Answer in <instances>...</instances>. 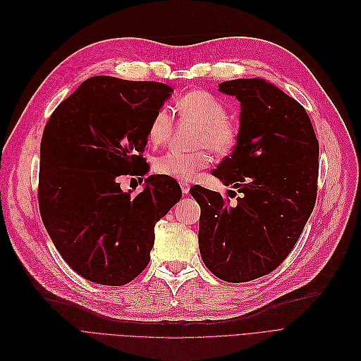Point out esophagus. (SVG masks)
Instances as JSON below:
<instances>
[{
  "label": "esophagus",
  "mask_w": 361,
  "mask_h": 361,
  "mask_svg": "<svg viewBox=\"0 0 361 361\" xmlns=\"http://www.w3.org/2000/svg\"><path fill=\"white\" fill-rule=\"evenodd\" d=\"M180 188H182V192L186 195L188 192H190V188H191V185L188 183V182H182V183H180Z\"/></svg>",
  "instance_id": "obj_1"
}]
</instances>
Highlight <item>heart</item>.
Returning a JSON list of instances; mask_svg holds the SVG:
<instances>
[{
    "mask_svg": "<svg viewBox=\"0 0 361 361\" xmlns=\"http://www.w3.org/2000/svg\"><path fill=\"white\" fill-rule=\"evenodd\" d=\"M178 111L198 123L194 149H170L152 163L156 173L178 180H192L200 170L212 163V149L217 156H228L239 140L236 125L229 120L228 107L212 92L194 90L182 95L176 102ZM173 128V118L167 107H160L148 123V140L154 145L167 141Z\"/></svg>",
    "mask_w": 361,
    "mask_h": 361,
    "instance_id": "b5f03b06",
    "label": "heart"
}]
</instances>
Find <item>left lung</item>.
Returning <instances> with one entry per match:
<instances>
[{
	"label": "left lung",
	"mask_w": 361,
	"mask_h": 361,
	"mask_svg": "<svg viewBox=\"0 0 361 361\" xmlns=\"http://www.w3.org/2000/svg\"><path fill=\"white\" fill-rule=\"evenodd\" d=\"M219 90L241 102V128L213 173L244 197L231 205L198 185L190 192L201 207L204 264L219 279L241 283L279 267L297 244L316 204L319 142L305 109L264 79L226 80Z\"/></svg>",
	"instance_id": "8db88e82"
}]
</instances>
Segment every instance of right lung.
Instances as JSON below:
<instances>
[{"label": "right lung", "mask_w": 361, "mask_h": 361, "mask_svg": "<svg viewBox=\"0 0 361 361\" xmlns=\"http://www.w3.org/2000/svg\"><path fill=\"white\" fill-rule=\"evenodd\" d=\"M173 91L160 82L94 76L51 114L41 141L44 226L82 278L122 286L149 263L154 226L180 200L173 178L148 176L132 197L118 176L147 173L148 123Z\"/></svg>", "instance_id": "1"}]
</instances>
